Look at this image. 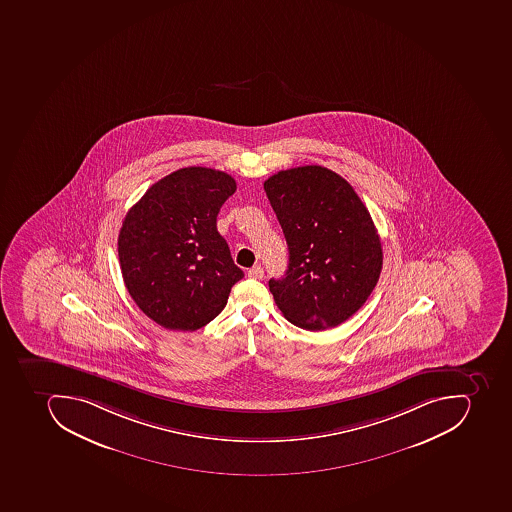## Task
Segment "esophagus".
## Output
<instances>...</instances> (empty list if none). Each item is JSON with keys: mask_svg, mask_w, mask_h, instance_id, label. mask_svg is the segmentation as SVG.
I'll list each match as a JSON object with an SVG mask.
<instances>
[{"mask_svg": "<svg viewBox=\"0 0 512 512\" xmlns=\"http://www.w3.org/2000/svg\"><path fill=\"white\" fill-rule=\"evenodd\" d=\"M247 276H249L250 279H263L262 266H254V268H250L249 271H247Z\"/></svg>", "mask_w": 512, "mask_h": 512, "instance_id": "34e87169", "label": "esophagus"}]
</instances>
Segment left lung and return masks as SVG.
Listing matches in <instances>:
<instances>
[{"mask_svg":"<svg viewBox=\"0 0 512 512\" xmlns=\"http://www.w3.org/2000/svg\"><path fill=\"white\" fill-rule=\"evenodd\" d=\"M263 187L289 246L285 276L269 279L277 308L303 330L338 327L381 276V239L368 209L346 179L319 165L279 171Z\"/></svg>","mask_w":512,"mask_h":512,"instance_id":"8db88e82","label":"left lung"}]
</instances>
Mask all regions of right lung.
I'll return each instance as SVG.
<instances>
[{
	"mask_svg": "<svg viewBox=\"0 0 512 512\" xmlns=\"http://www.w3.org/2000/svg\"><path fill=\"white\" fill-rule=\"evenodd\" d=\"M235 192L230 174L189 166L155 182L123 219V282L138 308L166 330L204 327L243 279L217 231V214Z\"/></svg>",
	"mask_w": 512,
	"mask_h": 512,
	"instance_id": "1",
	"label": "right lung"
}]
</instances>
